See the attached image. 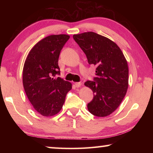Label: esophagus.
<instances>
[{
    "mask_svg": "<svg viewBox=\"0 0 153 153\" xmlns=\"http://www.w3.org/2000/svg\"><path fill=\"white\" fill-rule=\"evenodd\" d=\"M74 84H75V86H76V88H79L82 85V84L80 82H76Z\"/></svg>",
    "mask_w": 153,
    "mask_h": 153,
    "instance_id": "esophagus-1",
    "label": "esophagus"
}]
</instances>
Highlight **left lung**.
<instances>
[{"instance_id": "left-lung-1", "label": "left lung", "mask_w": 153, "mask_h": 153, "mask_svg": "<svg viewBox=\"0 0 153 153\" xmlns=\"http://www.w3.org/2000/svg\"><path fill=\"white\" fill-rule=\"evenodd\" d=\"M73 38L84 51L88 64L96 67L97 77L84 84L94 93L88 109L97 117L109 115L120 106L128 88L125 56L115 42L97 33L85 32Z\"/></svg>"}]
</instances>
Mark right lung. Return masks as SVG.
Here are the masks:
<instances>
[{
    "label": "right lung",
    "mask_w": 153,
    "mask_h": 153,
    "mask_svg": "<svg viewBox=\"0 0 153 153\" xmlns=\"http://www.w3.org/2000/svg\"><path fill=\"white\" fill-rule=\"evenodd\" d=\"M69 38L65 34L47 36L33 46L25 59L23 69L25 94L34 109L46 117L61 111L71 89L70 82L59 77V55Z\"/></svg>",
    "instance_id": "add662e5"
}]
</instances>
